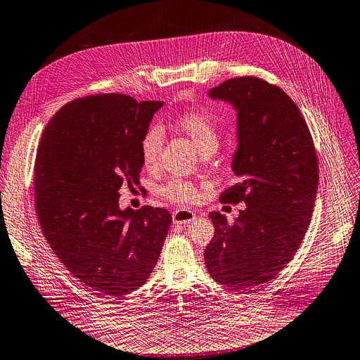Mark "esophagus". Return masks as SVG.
I'll return each mask as SVG.
<instances>
[{
  "mask_svg": "<svg viewBox=\"0 0 360 360\" xmlns=\"http://www.w3.org/2000/svg\"><path fill=\"white\" fill-rule=\"evenodd\" d=\"M172 219L175 224H188L195 219V214L189 210H176L172 212Z\"/></svg>",
  "mask_w": 360,
  "mask_h": 360,
  "instance_id": "34e87169",
  "label": "esophagus"
}]
</instances>
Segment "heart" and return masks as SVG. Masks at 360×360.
I'll return each instance as SVG.
<instances>
[{"instance_id": "b5f03b06", "label": "heart", "mask_w": 360, "mask_h": 360, "mask_svg": "<svg viewBox=\"0 0 360 360\" xmlns=\"http://www.w3.org/2000/svg\"><path fill=\"white\" fill-rule=\"evenodd\" d=\"M176 126L186 134L193 145L202 153L218 146V126L215 120L204 110H185L176 116ZM165 141L163 129L158 124H152L141 141V155L148 168H155L159 162L160 152ZM163 195L178 202H191L197 198V189L184 179H172L163 188Z\"/></svg>"}]
</instances>
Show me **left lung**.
<instances>
[{
    "label": "left lung",
    "mask_w": 360,
    "mask_h": 360,
    "mask_svg": "<svg viewBox=\"0 0 360 360\" xmlns=\"http://www.w3.org/2000/svg\"><path fill=\"white\" fill-rule=\"evenodd\" d=\"M208 96L237 112V184L219 201H243L245 210L233 224L210 212L215 234L205 264L217 283L252 292L290 263L304 238L319 185L316 149L296 103L263 79L225 80Z\"/></svg>",
    "instance_id": "8db88e82"
}]
</instances>
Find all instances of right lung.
I'll list each match as a JSON object with an SVG mask.
<instances>
[{
    "label": "right lung",
    "mask_w": 360,
    "mask_h": 360,
    "mask_svg": "<svg viewBox=\"0 0 360 360\" xmlns=\"http://www.w3.org/2000/svg\"><path fill=\"white\" fill-rule=\"evenodd\" d=\"M163 102L117 93L64 105L47 123L34 165L36 211L53 252L102 297L146 283L168 236V210H120V188L139 186L141 141Z\"/></svg>",
    "instance_id": "obj_1"
}]
</instances>
